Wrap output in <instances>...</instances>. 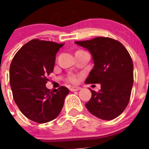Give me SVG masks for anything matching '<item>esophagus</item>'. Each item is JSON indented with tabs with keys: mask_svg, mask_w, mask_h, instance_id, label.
Here are the masks:
<instances>
[{
	"mask_svg": "<svg viewBox=\"0 0 149 149\" xmlns=\"http://www.w3.org/2000/svg\"><path fill=\"white\" fill-rule=\"evenodd\" d=\"M81 87L79 86H72V87L70 88V90L71 92H75V91H78V90H80Z\"/></svg>",
	"mask_w": 149,
	"mask_h": 149,
	"instance_id": "obj_1",
	"label": "esophagus"
}]
</instances>
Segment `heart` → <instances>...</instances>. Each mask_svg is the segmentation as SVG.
Listing matches in <instances>:
<instances>
[{"instance_id":"1","label":"heart","mask_w":149,"mask_h":149,"mask_svg":"<svg viewBox=\"0 0 149 149\" xmlns=\"http://www.w3.org/2000/svg\"><path fill=\"white\" fill-rule=\"evenodd\" d=\"M69 81H70V82H72V83H76L77 79H76V77H74V76H70V77L69 78Z\"/></svg>"}]
</instances>
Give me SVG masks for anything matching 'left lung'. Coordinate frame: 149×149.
Segmentation results:
<instances>
[{"instance_id": "left-lung-1", "label": "left lung", "mask_w": 149, "mask_h": 149, "mask_svg": "<svg viewBox=\"0 0 149 149\" xmlns=\"http://www.w3.org/2000/svg\"><path fill=\"white\" fill-rule=\"evenodd\" d=\"M90 52L94 68L86 84H100L99 92L91 90L92 97L85 104L88 111L103 120H112L125 111L133 85V63L129 52L119 41L97 37L76 41Z\"/></svg>"}]
</instances>
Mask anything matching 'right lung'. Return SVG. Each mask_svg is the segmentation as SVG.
I'll list each match as a JSON object with an SVG mask.
<instances>
[{"label": "right lung", "instance_id": "right-lung-1", "mask_svg": "<svg viewBox=\"0 0 149 149\" xmlns=\"http://www.w3.org/2000/svg\"><path fill=\"white\" fill-rule=\"evenodd\" d=\"M64 44L33 39L13 58L9 68L14 102L30 120L43 124L57 117L68 95L67 87L47 89V76L54 70L56 54Z\"/></svg>", "mask_w": 149, "mask_h": 149}]
</instances>
